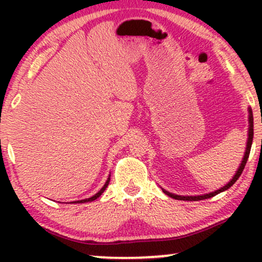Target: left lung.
<instances>
[{"mask_svg":"<svg viewBox=\"0 0 262 262\" xmlns=\"http://www.w3.org/2000/svg\"><path fill=\"white\" fill-rule=\"evenodd\" d=\"M249 137H248V142H247V149H246V154H245V157H243V161L241 163V166H239L237 173L235 174V177L231 179V181L229 182L228 185H225L224 187H222L221 189H217V191H214L212 193H209V194H204V195H196V196H182V195H177V194H171L169 192H166L163 191L166 194H168L169 196H171L173 199H179V200H188V202H195V200H203V199H209L211 196H214L217 195L218 193L223 192V191H227L228 188H230L232 185L235 184L236 181H237V179L241 177L243 169H245V166L247 163V161H248V157H249V154H250V148H252V143H253V137H254V126H253V114H252V111L249 110Z\"/></svg>","mask_w":262,"mask_h":262,"instance_id":"obj_1","label":"left lung"}]
</instances>
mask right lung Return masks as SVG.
<instances>
[{
    "label": "right lung",
    "mask_w": 262,
    "mask_h": 262,
    "mask_svg": "<svg viewBox=\"0 0 262 262\" xmlns=\"http://www.w3.org/2000/svg\"><path fill=\"white\" fill-rule=\"evenodd\" d=\"M108 184H110V178H108V180H107V181H106V184H105V185H103V187H102L101 189H100V191H99L98 193H96V194H95V195H93V196H92V198H88V199H83V200H77V202H75V203H87V202H93V200L98 199V198H99V196H100V195H101V193H103V191H105V189H106V187H107V186H108Z\"/></svg>",
    "instance_id": "obj_1"
}]
</instances>
